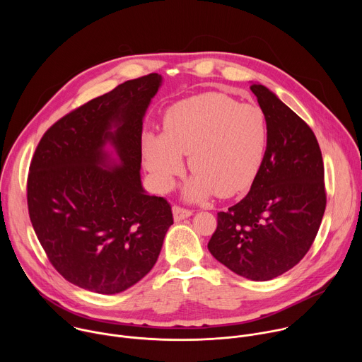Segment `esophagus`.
<instances>
[{
  "instance_id": "esophagus-1",
  "label": "esophagus",
  "mask_w": 362,
  "mask_h": 362,
  "mask_svg": "<svg viewBox=\"0 0 362 362\" xmlns=\"http://www.w3.org/2000/svg\"><path fill=\"white\" fill-rule=\"evenodd\" d=\"M189 216H192V211L180 208V206H175V208H173V219H175V222H180V221H183V219H186Z\"/></svg>"
}]
</instances>
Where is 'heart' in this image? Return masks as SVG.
Segmentation results:
<instances>
[{"mask_svg": "<svg viewBox=\"0 0 362 362\" xmlns=\"http://www.w3.org/2000/svg\"><path fill=\"white\" fill-rule=\"evenodd\" d=\"M268 144V123L262 109L238 103L222 93L185 98L163 119V133L143 136V158L159 190H169L185 169L183 154L194 170L183 194L202 200L219 193L245 190L259 170Z\"/></svg>", "mask_w": 362, "mask_h": 362, "instance_id": "1", "label": "heart"}]
</instances>
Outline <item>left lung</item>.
I'll list each match as a JSON object with an SVG mask.
<instances>
[{
	"label": "left lung",
	"mask_w": 362,
	"mask_h": 362,
	"mask_svg": "<svg viewBox=\"0 0 362 362\" xmlns=\"http://www.w3.org/2000/svg\"><path fill=\"white\" fill-rule=\"evenodd\" d=\"M252 93L265 113L268 144L249 193L226 212L208 249L232 272L269 281L311 247L327 206L324 162L314 132L268 87Z\"/></svg>",
	"instance_id": "1"
}]
</instances>
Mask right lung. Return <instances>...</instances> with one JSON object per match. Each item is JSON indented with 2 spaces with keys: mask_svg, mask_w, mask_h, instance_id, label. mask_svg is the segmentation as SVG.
<instances>
[{
  "mask_svg": "<svg viewBox=\"0 0 362 362\" xmlns=\"http://www.w3.org/2000/svg\"><path fill=\"white\" fill-rule=\"evenodd\" d=\"M162 76L119 84L51 126L30 166L28 212L69 282L113 295L146 276L173 225L166 199L141 185L143 117Z\"/></svg>",
  "mask_w": 362,
  "mask_h": 362,
  "instance_id": "right-lung-1",
  "label": "right lung"
}]
</instances>
